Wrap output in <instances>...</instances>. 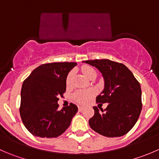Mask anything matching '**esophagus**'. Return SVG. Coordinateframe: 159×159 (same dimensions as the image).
Instances as JSON below:
<instances>
[{
    "label": "esophagus",
    "instance_id": "1",
    "mask_svg": "<svg viewBox=\"0 0 159 159\" xmlns=\"http://www.w3.org/2000/svg\"><path fill=\"white\" fill-rule=\"evenodd\" d=\"M83 110H84V107L78 106V111H82Z\"/></svg>",
    "mask_w": 159,
    "mask_h": 159
}]
</instances>
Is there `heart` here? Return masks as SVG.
I'll return each instance as SVG.
<instances>
[{"label":"heart","instance_id":"b5f03b06","mask_svg":"<svg viewBox=\"0 0 159 159\" xmlns=\"http://www.w3.org/2000/svg\"><path fill=\"white\" fill-rule=\"evenodd\" d=\"M82 72L86 78H90L93 75H96L95 70L93 69L91 67H84L82 68ZM72 78V72H70L66 78V84L67 85H69L70 84ZM96 94V90L94 89H85V90H79L74 93L73 98L77 103L80 105H86L88 104L91 99L93 98Z\"/></svg>","mask_w":159,"mask_h":159}]
</instances>
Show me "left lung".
<instances>
[{"instance_id": "8db88e82", "label": "left lung", "mask_w": 159, "mask_h": 159, "mask_svg": "<svg viewBox=\"0 0 159 159\" xmlns=\"http://www.w3.org/2000/svg\"><path fill=\"white\" fill-rule=\"evenodd\" d=\"M102 74L105 89L96 98L97 103H108L103 113L93 107L94 115L89 125L106 137L125 135L137 122L142 108L140 84L127 67L108 59L84 61Z\"/></svg>"}]
</instances>
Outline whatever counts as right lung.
<instances>
[{
    "instance_id": "obj_1",
    "label": "right lung",
    "mask_w": 159,
    "mask_h": 159,
    "mask_svg": "<svg viewBox=\"0 0 159 159\" xmlns=\"http://www.w3.org/2000/svg\"><path fill=\"white\" fill-rule=\"evenodd\" d=\"M75 62L44 64L24 81L20 92V115L26 129L40 138H57L70 126L78 107L58 110V97L66 91V78Z\"/></svg>"
}]
</instances>
